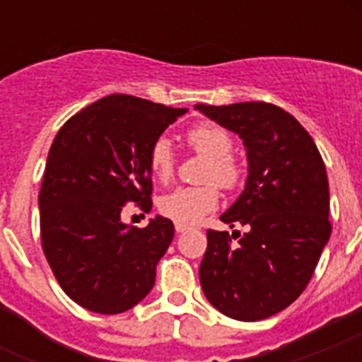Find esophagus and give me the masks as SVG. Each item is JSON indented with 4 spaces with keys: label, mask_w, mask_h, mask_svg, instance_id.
<instances>
[{
    "label": "esophagus",
    "mask_w": 362,
    "mask_h": 362,
    "mask_svg": "<svg viewBox=\"0 0 362 362\" xmlns=\"http://www.w3.org/2000/svg\"><path fill=\"white\" fill-rule=\"evenodd\" d=\"M175 229H176V233H186V231H189V227H187V226H182V223H176Z\"/></svg>",
    "instance_id": "obj_1"
}]
</instances>
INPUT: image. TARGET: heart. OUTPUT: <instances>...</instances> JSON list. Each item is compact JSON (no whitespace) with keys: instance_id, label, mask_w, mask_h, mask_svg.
Wrapping results in <instances>:
<instances>
[{"instance_id":"b5f03b06","label":"heart","mask_w":362,"mask_h":362,"mask_svg":"<svg viewBox=\"0 0 362 362\" xmlns=\"http://www.w3.org/2000/svg\"><path fill=\"white\" fill-rule=\"evenodd\" d=\"M187 144L209 165L204 167L203 180L216 182L231 189L240 182V167L229 156L233 152L231 133L218 124H199L187 131ZM148 169L158 182H167L175 173V156L170 142L159 136L148 150ZM220 192L214 184L197 187H176L158 201L159 212L182 226H195L218 206Z\"/></svg>"}]
</instances>
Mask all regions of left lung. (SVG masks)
<instances>
[{
	"instance_id": "obj_1",
	"label": "left lung",
	"mask_w": 362,
	"mask_h": 362,
	"mask_svg": "<svg viewBox=\"0 0 362 362\" xmlns=\"http://www.w3.org/2000/svg\"><path fill=\"white\" fill-rule=\"evenodd\" d=\"M240 136L247 176L220 216L246 233L206 231L199 280L209 303L227 317L261 321L286 310L308 286L331 237L325 163L308 131L289 112L261 101L195 105Z\"/></svg>"
}]
</instances>
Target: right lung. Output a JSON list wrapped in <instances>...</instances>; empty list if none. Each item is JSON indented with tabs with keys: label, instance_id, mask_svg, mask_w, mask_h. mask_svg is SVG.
Listing matches in <instances>:
<instances>
[{
	"label": "right lung",
	"instance_id": "1",
	"mask_svg": "<svg viewBox=\"0 0 362 362\" xmlns=\"http://www.w3.org/2000/svg\"><path fill=\"white\" fill-rule=\"evenodd\" d=\"M187 109L112 93L65 122L47 158L41 240L56 280L95 314H122L156 284V264L175 237L153 216L144 229L122 221L127 201L152 209L148 150Z\"/></svg>",
	"mask_w": 362,
	"mask_h": 362
}]
</instances>
